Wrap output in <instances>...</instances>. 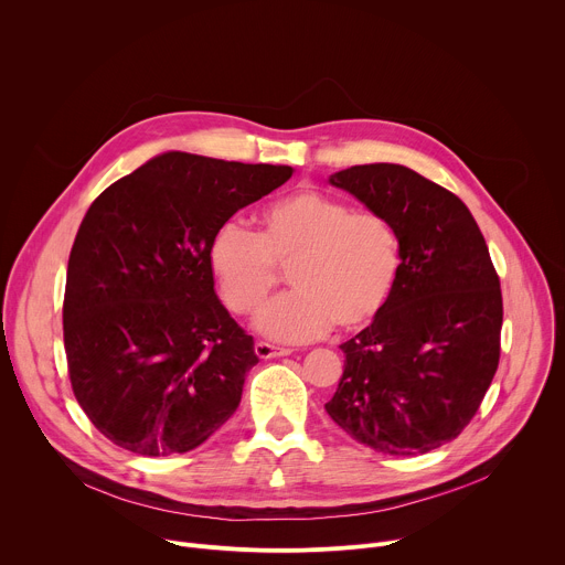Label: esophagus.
I'll list each match as a JSON object with an SVG mask.
<instances>
[{"label":"esophagus","mask_w":565,"mask_h":565,"mask_svg":"<svg viewBox=\"0 0 565 565\" xmlns=\"http://www.w3.org/2000/svg\"><path fill=\"white\" fill-rule=\"evenodd\" d=\"M255 353L262 358V360H270V358H281V355H290L292 349H286V347H275L270 342H257L255 344Z\"/></svg>","instance_id":"34e87169"}]
</instances>
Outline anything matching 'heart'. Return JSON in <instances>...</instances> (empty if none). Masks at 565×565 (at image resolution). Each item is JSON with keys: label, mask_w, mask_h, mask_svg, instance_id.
<instances>
[{"label": "heart", "mask_w": 565, "mask_h": 565, "mask_svg": "<svg viewBox=\"0 0 565 565\" xmlns=\"http://www.w3.org/2000/svg\"><path fill=\"white\" fill-rule=\"evenodd\" d=\"M210 270L225 306L255 315L288 268L292 292L273 301L259 329L284 342L360 331L388 303L402 244L395 225L375 210H353L317 190H299L259 212V230L223 223L210 238Z\"/></svg>", "instance_id": "obj_1"}]
</instances>
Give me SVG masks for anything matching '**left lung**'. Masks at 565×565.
<instances>
[{
  "instance_id": "8db88e82",
  "label": "left lung",
  "mask_w": 565,
  "mask_h": 565,
  "mask_svg": "<svg viewBox=\"0 0 565 565\" xmlns=\"http://www.w3.org/2000/svg\"><path fill=\"white\" fill-rule=\"evenodd\" d=\"M397 230L402 268L384 310L344 342L329 416L358 443L418 456L460 436L501 358L503 295L467 205L418 172L373 163L331 177Z\"/></svg>"
}]
</instances>
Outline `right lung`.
Here are the masks:
<instances>
[{
  "label": "right lung",
  "mask_w": 565,
  "mask_h": 565,
  "mask_svg": "<svg viewBox=\"0 0 565 565\" xmlns=\"http://www.w3.org/2000/svg\"><path fill=\"white\" fill-rule=\"evenodd\" d=\"M290 177L170 151L92 203L66 268L64 351L77 405L114 445L185 454L236 412L259 358L214 292L210 238Z\"/></svg>",
  "instance_id": "obj_1"
}]
</instances>
